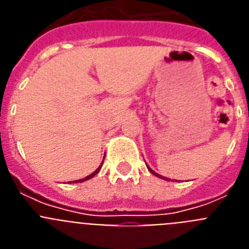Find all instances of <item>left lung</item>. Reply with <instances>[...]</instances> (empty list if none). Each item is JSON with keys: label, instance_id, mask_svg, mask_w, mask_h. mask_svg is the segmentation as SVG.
<instances>
[{"label": "left lung", "instance_id": "left-lung-1", "mask_svg": "<svg viewBox=\"0 0 249 249\" xmlns=\"http://www.w3.org/2000/svg\"><path fill=\"white\" fill-rule=\"evenodd\" d=\"M147 168H148V171H149V172H151V173H152V175H155V176H157V177H158V178H162V179H166V181H169V178H166V177H162V176H160V175H158V173H156V172H155V171H153V169H151V168H149V167H148V166H147Z\"/></svg>", "mask_w": 249, "mask_h": 249}]
</instances>
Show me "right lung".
I'll list each match as a JSON object with an SVG mask.
<instances>
[{"label": "right lung", "instance_id": "right-lung-1", "mask_svg": "<svg viewBox=\"0 0 249 249\" xmlns=\"http://www.w3.org/2000/svg\"><path fill=\"white\" fill-rule=\"evenodd\" d=\"M102 163H103V162H102ZM101 167H102V166H100V167H98V168H97V169H96V171H94V172H93V173H91V175H89V176H87V177L82 178V179H78V181H73V182H70V183H78V182H85V181H87V179H89V178L94 177V176H96V175H97V173H98V172H100V171H101Z\"/></svg>", "mask_w": 249, "mask_h": 249}]
</instances>
